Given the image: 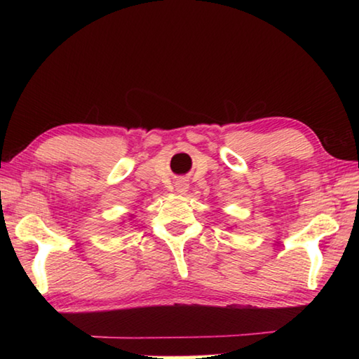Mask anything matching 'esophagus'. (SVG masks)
Segmentation results:
<instances>
[{
  "label": "esophagus",
  "mask_w": 359,
  "mask_h": 359,
  "mask_svg": "<svg viewBox=\"0 0 359 359\" xmlns=\"http://www.w3.org/2000/svg\"><path fill=\"white\" fill-rule=\"evenodd\" d=\"M188 188H190V184H188V180L182 179L175 182V193L179 194H185L188 191Z\"/></svg>",
  "instance_id": "obj_1"
}]
</instances>
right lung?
Segmentation results:
<instances>
[{"mask_svg":"<svg viewBox=\"0 0 359 359\" xmlns=\"http://www.w3.org/2000/svg\"><path fill=\"white\" fill-rule=\"evenodd\" d=\"M130 217H131V218H135V215H133V214H131V215H130ZM123 223H125V222H121V223H120V224H123Z\"/></svg>","mask_w":359,"mask_h":359,"instance_id":"add662e5","label":"right lung"}]
</instances>
